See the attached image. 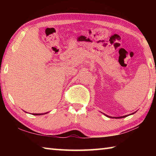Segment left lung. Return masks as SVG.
Listing matches in <instances>:
<instances>
[{
  "instance_id": "8db88e82",
  "label": "left lung",
  "mask_w": 156,
  "mask_h": 156,
  "mask_svg": "<svg viewBox=\"0 0 156 156\" xmlns=\"http://www.w3.org/2000/svg\"><path fill=\"white\" fill-rule=\"evenodd\" d=\"M132 114H133V113H132ZM105 115L107 116V117H108V118H125V117H126V116H128L127 115H123V116H120V117H112V116H109V115H106V114H105Z\"/></svg>"
}]
</instances>
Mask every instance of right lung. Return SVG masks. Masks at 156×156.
Instances as JSON below:
<instances>
[{
  "mask_svg": "<svg viewBox=\"0 0 156 156\" xmlns=\"http://www.w3.org/2000/svg\"><path fill=\"white\" fill-rule=\"evenodd\" d=\"M48 113V112H47ZM47 113H33V115H43V114H46Z\"/></svg>",
  "mask_w": 156,
  "mask_h": 156,
  "instance_id": "obj_1",
  "label": "right lung"
}]
</instances>
